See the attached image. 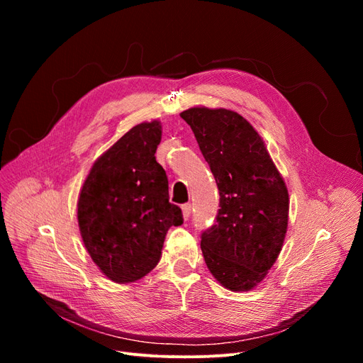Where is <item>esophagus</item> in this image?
<instances>
[{"label":"esophagus","mask_w":363,"mask_h":363,"mask_svg":"<svg viewBox=\"0 0 363 363\" xmlns=\"http://www.w3.org/2000/svg\"><path fill=\"white\" fill-rule=\"evenodd\" d=\"M189 215H191V204L185 203V204H182V216L185 220H188Z\"/></svg>","instance_id":"obj_1"}]
</instances>
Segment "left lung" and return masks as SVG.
Returning <instances> with one entry per match:
<instances>
[{
	"instance_id": "left-lung-1",
	"label": "left lung",
	"mask_w": 363,
	"mask_h": 363,
	"mask_svg": "<svg viewBox=\"0 0 363 363\" xmlns=\"http://www.w3.org/2000/svg\"><path fill=\"white\" fill-rule=\"evenodd\" d=\"M191 126L219 189L216 223L201 234L208 271L231 291H249L272 268L287 234L290 199L262 137L241 114L193 107Z\"/></svg>"
}]
</instances>
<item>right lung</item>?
<instances>
[{
  "label": "right lung",
  "instance_id": "right-lung-1",
  "mask_svg": "<svg viewBox=\"0 0 363 363\" xmlns=\"http://www.w3.org/2000/svg\"><path fill=\"white\" fill-rule=\"evenodd\" d=\"M160 140L159 121L133 126L92 164L81 189V237L94 263L118 284L155 269L167 230L184 222L156 162Z\"/></svg>",
  "mask_w": 363,
  "mask_h": 363
}]
</instances>
